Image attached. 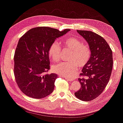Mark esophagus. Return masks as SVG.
I'll return each mask as SVG.
<instances>
[{
    "mask_svg": "<svg viewBox=\"0 0 123 123\" xmlns=\"http://www.w3.org/2000/svg\"><path fill=\"white\" fill-rule=\"evenodd\" d=\"M65 78L68 81H73L74 80V79H72V78H68V77H65Z\"/></svg>",
    "mask_w": 123,
    "mask_h": 123,
    "instance_id": "esophagus-1",
    "label": "esophagus"
}]
</instances>
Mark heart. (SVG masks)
<instances>
[{
  "label": "heart",
  "instance_id": "heart-1",
  "mask_svg": "<svg viewBox=\"0 0 123 123\" xmlns=\"http://www.w3.org/2000/svg\"><path fill=\"white\" fill-rule=\"evenodd\" d=\"M65 47L73 51L70 61L71 62H60L54 65L52 70L55 73L62 76L73 77L76 74L78 65L84 66L89 61L91 51L89 45L82 43L81 41L76 37H70L63 40ZM61 48L58 43L53 42L48 49L49 56L54 61H57L60 58Z\"/></svg>",
  "mask_w": 123,
  "mask_h": 123
}]
</instances>
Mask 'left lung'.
<instances>
[{
	"label": "left lung",
	"mask_w": 123,
	"mask_h": 123,
	"mask_svg": "<svg viewBox=\"0 0 123 123\" xmlns=\"http://www.w3.org/2000/svg\"><path fill=\"white\" fill-rule=\"evenodd\" d=\"M77 32L88 43L91 55L78 79L81 88L74 94L80 100L89 101L99 96L109 83L112 69V52L100 35L89 31Z\"/></svg>",
	"instance_id": "1"
}]
</instances>
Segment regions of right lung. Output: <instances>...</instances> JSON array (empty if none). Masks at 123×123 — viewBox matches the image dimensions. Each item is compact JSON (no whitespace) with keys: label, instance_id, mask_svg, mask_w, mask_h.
Wrapping results in <instances>:
<instances>
[{"label":"right lung","instance_id":"obj_1","mask_svg":"<svg viewBox=\"0 0 123 123\" xmlns=\"http://www.w3.org/2000/svg\"><path fill=\"white\" fill-rule=\"evenodd\" d=\"M69 31L38 27L19 39L14 53V74L18 86L26 96L43 98L53 92L58 75L46 74L50 68L48 49L55 39Z\"/></svg>","mask_w":123,"mask_h":123}]
</instances>
